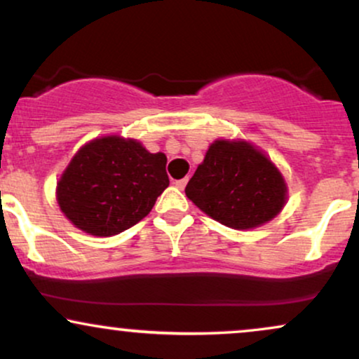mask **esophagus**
<instances>
[{"instance_id":"esophagus-1","label":"esophagus","mask_w":359,"mask_h":359,"mask_svg":"<svg viewBox=\"0 0 359 359\" xmlns=\"http://www.w3.org/2000/svg\"><path fill=\"white\" fill-rule=\"evenodd\" d=\"M187 182H189V179L187 177H184V179H180V180H175V187L177 189H180V191H182V189L185 187V185H187Z\"/></svg>"}]
</instances>
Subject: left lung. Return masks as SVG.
Here are the masks:
<instances>
[{"label":"left lung","mask_w":359,"mask_h":359,"mask_svg":"<svg viewBox=\"0 0 359 359\" xmlns=\"http://www.w3.org/2000/svg\"><path fill=\"white\" fill-rule=\"evenodd\" d=\"M202 212L237 231L273 221L287 202L279 168L245 140L219 138L185 187Z\"/></svg>","instance_id":"8db88e82"}]
</instances>
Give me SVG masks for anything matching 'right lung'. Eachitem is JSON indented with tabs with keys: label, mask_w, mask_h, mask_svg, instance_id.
<instances>
[{
	"label": "right lung",
	"mask_w": 359,
	"mask_h": 359,
	"mask_svg": "<svg viewBox=\"0 0 359 359\" xmlns=\"http://www.w3.org/2000/svg\"><path fill=\"white\" fill-rule=\"evenodd\" d=\"M165 163V154H150L135 138H93L63 170L56 202L86 234H120L140 222L168 187Z\"/></svg>",
	"instance_id": "add662e5"
}]
</instances>
